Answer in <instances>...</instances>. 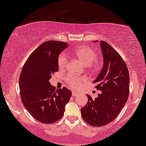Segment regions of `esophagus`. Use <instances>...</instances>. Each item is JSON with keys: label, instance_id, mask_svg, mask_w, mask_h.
Instances as JSON below:
<instances>
[{"label": "esophagus", "instance_id": "obj_1", "mask_svg": "<svg viewBox=\"0 0 146 146\" xmlns=\"http://www.w3.org/2000/svg\"><path fill=\"white\" fill-rule=\"evenodd\" d=\"M72 96L74 97V96H76L77 94H78V92H76V91H72Z\"/></svg>", "mask_w": 146, "mask_h": 146}]
</instances>
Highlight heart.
I'll use <instances>...</instances> for the list:
<instances>
[{
    "mask_svg": "<svg viewBox=\"0 0 146 146\" xmlns=\"http://www.w3.org/2000/svg\"><path fill=\"white\" fill-rule=\"evenodd\" d=\"M74 53L76 56L82 60L86 66H89L93 70H98L99 64L94 62L98 58V53L95 50L89 46H82L76 48L74 50ZM57 63L59 68H64L66 67L68 63V56L64 51L59 55L57 59ZM86 80V78L77 76L73 73L68 74L66 76V81L70 87L73 89H78L81 86L82 82Z\"/></svg>",
    "mask_w": 146,
    "mask_h": 146,
    "instance_id": "obj_1",
    "label": "heart"
}]
</instances>
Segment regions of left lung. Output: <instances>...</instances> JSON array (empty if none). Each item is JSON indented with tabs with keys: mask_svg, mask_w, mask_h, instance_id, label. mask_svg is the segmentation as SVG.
Listing matches in <instances>:
<instances>
[{
	"mask_svg": "<svg viewBox=\"0 0 146 146\" xmlns=\"http://www.w3.org/2000/svg\"><path fill=\"white\" fill-rule=\"evenodd\" d=\"M103 68L97 78L95 88L100 90L98 98L88 96L81 116L93 127H102L114 120L127 103L129 93V73L125 61L108 42L101 40Z\"/></svg>",
	"mask_w": 146,
	"mask_h": 146,
	"instance_id": "1",
	"label": "left lung"
}]
</instances>
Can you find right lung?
<instances>
[{
    "instance_id": "add662e5",
    "label": "right lung",
    "mask_w": 146,
    "mask_h": 146,
    "mask_svg": "<svg viewBox=\"0 0 146 146\" xmlns=\"http://www.w3.org/2000/svg\"><path fill=\"white\" fill-rule=\"evenodd\" d=\"M68 44L62 41L43 42L23 65L19 84L21 102L36 120L51 124L62 118L72 93L66 87L55 89L49 80L59 70L57 59Z\"/></svg>"
}]
</instances>
